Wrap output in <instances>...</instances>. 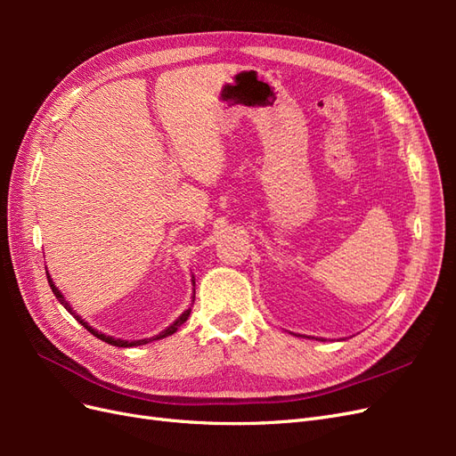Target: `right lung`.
Segmentation results:
<instances>
[{
	"label": "right lung",
	"mask_w": 456,
	"mask_h": 456,
	"mask_svg": "<svg viewBox=\"0 0 456 456\" xmlns=\"http://www.w3.org/2000/svg\"><path fill=\"white\" fill-rule=\"evenodd\" d=\"M47 281H49V285H51V289H53V293H54V297H57L59 298V302H61V305L68 310V312H70L74 317H76V320L81 323V325H84L87 330H89V333L91 335H94L96 338H101V340H104V342H108V344H112V346H119V348H131V346H141V344H148V342H151V340H159V338H165V337H169V335H173V333H176V330H178V327H181L186 320H188V315H190V312H191V308H188L186 312H183L181 315H178V320L173 323V325H169L167 329H165V330H161V333L159 335H156V337H151V338H142V340H121V338H114V337H108V335H102V333H99V330H96V329H93L87 322H84V320H81V317L72 310V306L70 305H68V300L64 298V295L59 291V289H57V285H54L53 283V280H51V275H49V272H47ZM191 281H194V280H191Z\"/></svg>",
	"instance_id": "right-lung-1"
}]
</instances>
